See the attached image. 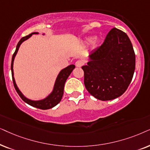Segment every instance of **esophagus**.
<instances>
[{
  "instance_id": "1",
  "label": "esophagus",
  "mask_w": 150,
  "mask_h": 150,
  "mask_svg": "<svg viewBox=\"0 0 150 150\" xmlns=\"http://www.w3.org/2000/svg\"><path fill=\"white\" fill-rule=\"evenodd\" d=\"M83 64V62L81 60H77L76 62H75V65H76L77 67H82Z\"/></svg>"
}]
</instances>
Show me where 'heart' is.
<instances>
[{
	"instance_id": "obj_1",
	"label": "heart",
	"mask_w": 150,
	"mask_h": 150,
	"mask_svg": "<svg viewBox=\"0 0 150 150\" xmlns=\"http://www.w3.org/2000/svg\"><path fill=\"white\" fill-rule=\"evenodd\" d=\"M95 43L96 44L97 42V40L95 39V38L94 36H89V37H87L85 39V41H84V43L86 45H91L92 43Z\"/></svg>"
}]
</instances>
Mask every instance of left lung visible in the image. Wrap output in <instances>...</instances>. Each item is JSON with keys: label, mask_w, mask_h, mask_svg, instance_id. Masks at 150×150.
Returning <instances> with one entry per match:
<instances>
[{"label": "left lung", "mask_w": 150, "mask_h": 150, "mask_svg": "<svg viewBox=\"0 0 150 150\" xmlns=\"http://www.w3.org/2000/svg\"><path fill=\"white\" fill-rule=\"evenodd\" d=\"M88 59L81 69L89 93L101 101L122 95L132 79L136 62L132 45L126 33L113 28L103 45L90 53Z\"/></svg>", "instance_id": "left-lung-1"}]
</instances>
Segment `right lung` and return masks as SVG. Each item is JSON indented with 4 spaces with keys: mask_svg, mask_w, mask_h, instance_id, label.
Wrapping results in <instances>:
<instances>
[{
    "mask_svg": "<svg viewBox=\"0 0 150 150\" xmlns=\"http://www.w3.org/2000/svg\"><path fill=\"white\" fill-rule=\"evenodd\" d=\"M38 32H33V33H30L29 35H27V36L22 38L21 40L18 42V43L16 46V51L12 56V59H11V75H12L13 83V85H14L16 91L20 97H21V99L25 102L28 103L30 105H31V106L37 108H40L42 110H47L52 108L55 106V105L60 102L64 94V84L66 81H67V79H68L69 75H71V73L73 71V69L75 68V66L74 64H71L68 66L67 67L64 68V69L61 70L58 75H57L56 79H55L53 90H52L51 93L49 95H47L45 98L40 99V100H32V99H30L27 98V97H25L23 94V93L20 91L16 83L14 73H13V62H14L16 55L17 54L19 48L21 47V44L23 42H25V40L30 38L33 34H38ZM42 35H45V33H43Z\"/></svg>",
    "mask_w": 150,
    "mask_h": 150,
    "instance_id": "1",
    "label": "right lung"
}]
</instances>
